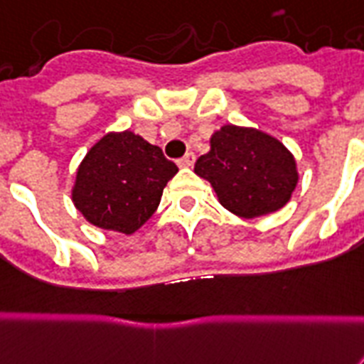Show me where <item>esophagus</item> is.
Here are the masks:
<instances>
[{
    "mask_svg": "<svg viewBox=\"0 0 364 364\" xmlns=\"http://www.w3.org/2000/svg\"><path fill=\"white\" fill-rule=\"evenodd\" d=\"M176 163H178V167H182V168L193 167V163H196V154H191V151H188V154H186L184 157H180V159Z\"/></svg>",
    "mask_w": 364,
    "mask_h": 364,
    "instance_id": "1",
    "label": "esophagus"
}]
</instances>
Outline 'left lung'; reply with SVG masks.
Returning <instances> with one entry per match:
<instances>
[{
  "instance_id": "obj_1",
  "label": "left lung",
  "mask_w": 364,
  "mask_h": 364,
  "mask_svg": "<svg viewBox=\"0 0 364 364\" xmlns=\"http://www.w3.org/2000/svg\"><path fill=\"white\" fill-rule=\"evenodd\" d=\"M193 171L210 182L222 207L241 218L277 213L298 186L292 151L255 127L224 125L214 131L210 150Z\"/></svg>"
}]
</instances>
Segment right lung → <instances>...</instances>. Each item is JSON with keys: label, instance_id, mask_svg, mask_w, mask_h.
<instances>
[{"label": "right lung", "instance_id": "obj_1", "mask_svg": "<svg viewBox=\"0 0 364 364\" xmlns=\"http://www.w3.org/2000/svg\"><path fill=\"white\" fill-rule=\"evenodd\" d=\"M178 167L134 131H109L81 159L72 203L89 224L132 235L150 220Z\"/></svg>", "mask_w": 364, "mask_h": 364}]
</instances>
